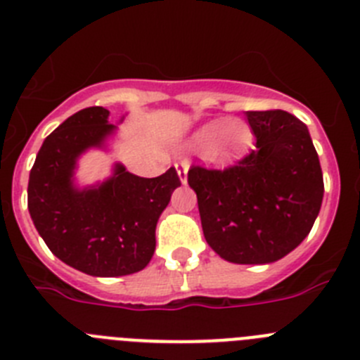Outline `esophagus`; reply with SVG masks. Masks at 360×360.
Here are the masks:
<instances>
[{"mask_svg": "<svg viewBox=\"0 0 360 360\" xmlns=\"http://www.w3.org/2000/svg\"><path fill=\"white\" fill-rule=\"evenodd\" d=\"M176 171H178V178H180V182L186 184L187 182V164L186 162H180V164H176Z\"/></svg>", "mask_w": 360, "mask_h": 360, "instance_id": "obj_1", "label": "esophagus"}]
</instances>
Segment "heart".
Returning a JSON list of instances; mask_svg holds the SVG:
<instances>
[{
	"mask_svg": "<svg viewBox=\"0 0 360 360\" xmlns=\"http://www.w3.org/2000/svg\"><path fill=\"white\" fill-rule=\"evenodd\" d=\"M252 142V129L245 120H212L196 129L186 142L191 151H203L212 164H229L241 157Z\"/></svg>",
	"mask_w": 360,
	"mask_h": 360,
	"instance_id": "obj_1",
	"label": "heart"
}]
</instances>
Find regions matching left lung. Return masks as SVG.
<instances>
[{
	"label": "left lung",
	"instance_id": "8db88e82",
	"mask_svg": "<svg viewBox=\"0 0 360 360\" xmlns=\"http://www.w3.org/2000/svg\"><path fill=\"white\" fill-rule=\"evenodd\" d=\"M256 149L224 171L193 165L203 236L231 263L265 265L297 247L319 214L324 184L308 128L283 110L247 111Z\"/></svg>",
	"mask_w": 360,
	"mask_h": 360
}]
</instances>
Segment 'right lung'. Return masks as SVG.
<instances>
[{"mask_svg": "<svg viewBox=\"0 0 360 360\" xmlns=\"http://www.w3.org/2000/svg\"><path fill=\"white\" fill-rule=\"evenodd\" d=\"M110 111L91 106L73 113L41 146L28 178V211L53 256L95 278L135 274L151 262L155 229L180 186L176 169L142 178L115 164L108 180L75 186L77 160L106 148L115 133Z\"/></svg>", "mask_w": 360, "mask_h": 360, "instance_id": "obj_1", "label": "right lung"}]
</instances>
